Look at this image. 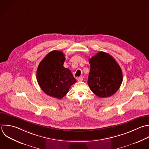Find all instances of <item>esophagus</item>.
I'll return each mask as SVG.
<instances>
[{
	"instance_id": "34e87169",
	"label": "esophagus",
	"mask_w": 149,
	"mask_h": 149,
	"mask_svg": "<svg viewBox=\"0 0 149 149\" xmlns=\"http://www.w3.org/2000/svg\"><path fill=\"white\" fill-rule=\"evenodd\" d=\"M77 79H78V81L81 82V81H83V78H82V77H78V78H77Z\"/></svg>"
}]
</instances>
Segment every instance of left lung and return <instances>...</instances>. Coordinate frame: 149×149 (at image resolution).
<instances>
[{"instance_id": "8db88e82", "label": "left lung", "mask_w": 149, "mask_h": 149, "mask_svg": "<svg viewBox=\"0 0 149 149\" xmlns=\"http://www.w3.org/2000/svg\"><path fill=\"white\" fill-rule=\"evenodd\" d=\"M90 72L88 84L100 98L114 95L123 82L122 70L116 60L109 54L100 52L89 60Z\"/></svg>"}]
</instances>
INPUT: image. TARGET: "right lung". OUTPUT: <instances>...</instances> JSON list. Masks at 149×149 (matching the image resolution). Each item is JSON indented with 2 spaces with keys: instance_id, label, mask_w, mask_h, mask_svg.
Wrapping results in <instances>:
<instances>
[{
  "instance_id": "1",
  "label": "right lung",
  "mask_w": 149,
  "mask_h": 149,
  "mask_svg": "<svg viewBox=\"0 0 149 149\" xmlns=\"http://www.w3.org/2000/svg\"><path fill=\"white\" fill-rule=\"evenodd\" d=\"M65 60L62 52L53 50L40 61L36 71L37 81L42 90L58 99H62L76 82L71 71L63 66Z\"/></svg>"
}]
</instances>
